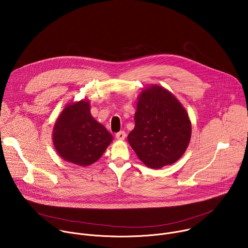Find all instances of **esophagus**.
I'll use <instances>...</instances> for the list:
<instances>
[{"mask_svg":"<svg viewBox=\"0 0 248 248\" xmlns=\"http://www.w3.org/2000/svg\"><path fill=\"white\" fill-rule=\"evenodd\" d=\"M125 136H126V134L124 131H120V132L116 133V138L119 140H124L125 138Z\"/></svg>","mask_w":248,"mask_h":248,"instance_id":"obj_1","label":"esophagus"}]
</instances>
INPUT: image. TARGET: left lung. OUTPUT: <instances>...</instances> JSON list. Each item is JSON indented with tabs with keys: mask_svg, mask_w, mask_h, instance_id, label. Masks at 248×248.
Listing matches in <instances>:
<instances>
[{
	"mask_svg": "<svg viewBox=\"0 0 248 248\" xmlns=\"http://www.w3.org/2000/svg\"><path fill=\"white\" fill-rule=\"evenodd\" d=\"M135 126L127 140L140 161L161 169L178 161L191 136V123L181 102L170 91L151 85L140 92Z\"/></svg>",
	"mask_w": 248,
	"mask_h": 248,
	"instance_id": "1",
	"label": "left lung"
}]
</instances>
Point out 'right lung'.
<instances>
[{
	"label": "right lung",
	"mask_w": 248,
	"mask_h": 248,
	"mask_svg": "<svg viewBox=\"0 0 248 248\" xmlns=\"http://www.w3.org/2000/svg\"><path fill=\"white\" fill-rule=\"evenodd\" d=\"M113 135L90 113L88 100L65 106L53 129V143L64 160L81 167L101 158L110 145Z\"/></svg>",
	"instance_id": "obj_1"
}]
</instances>
